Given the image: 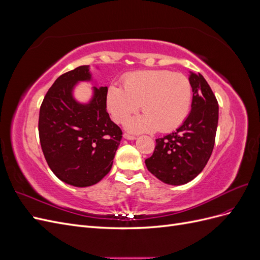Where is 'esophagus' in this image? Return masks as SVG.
<instances>
[{
	"mask_svg": "<svg viewBox=\"0 0 260 260\" xmlns=\"http://www.w3.org/2000/svg\"><path fill=\"white\" fill-rule=\"evenodd\" d=\"M123 138H124V139H127V140H136V139H137L135 136L128 135V133H124V135H123Z\"/></svg>",
	"mask_w": 260,
	"mask_h": 260,
	"instance_id": "obj_1",
	"label": "esophagus"
}]
</instances>
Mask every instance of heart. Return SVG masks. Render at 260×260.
<instances>
[{
  "label": "heart",
  "instance_id": "1",
  "mask_svg": "<svg viewBox=\"0 0 260 260\" xmlns=\"http://www.w3.org/2000/svg\"><path fill=\"white\" fill-rule=\"evenodd\" d=\"M123 89L108 86L106 105L113 119L123 123L142 104L143 115L127 122L133 132L175 130L190 112L192 88L187 78L169 70H142L124 76Z\"/></svg>",
  "mask_w": 260,
  "mask_h": 260
}]
</instances>
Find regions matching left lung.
Segmentation results:
<instances>
[{
  "label": "left lung",
  "mask_w": 260,
  "mask_h": 260,
  "mask_svg": "<svg viewBox=\"0 0 260 260\" xmlns=\"http://www.w3.org/2000/svg\"><path fill=\"white\" fill-rule=\"evenodd\" d=\"M193 91L191 113L177 131L156 139L153 155L145 159L148 171L164 183L181 185L198 177L215 145L219 106L201 74L190 73Z\"/></svg>",
  "instance_id": "1"
}]
</instances>
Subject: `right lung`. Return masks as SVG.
I'll use <instances>...</instances> for the list:
<instances>
[{
  "mask_svg": "<svg viewBox=\"0 0 260 260\" xmlns=\"http://www.w3.org/2000/svg\"><path fill=\"white\" fill-rule=\"evenodd\" d=\"M90 80L88 65L59 76L45 94L39 115L46 162L62 182L78 187L95 184L111 171L122 138L106 111L107 86H93L86 104L74 99L75 85Z\"/></svg>",
  "mask_w": 260,
  "mask_h": 260,
  "instance_id": "add662e5",
  "label": "right lung"
}]
</instances>
